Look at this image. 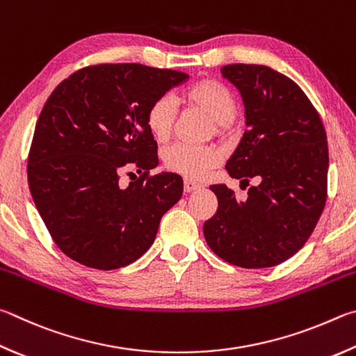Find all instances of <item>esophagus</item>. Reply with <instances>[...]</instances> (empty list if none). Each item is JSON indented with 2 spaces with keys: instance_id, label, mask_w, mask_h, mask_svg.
Returning <instances> with one entry per match:
<instances>
[{
  "instance_id": "34e87169",
  "label": "esophagus",
  "mask_w": 356,
  "mask_h": 356,
  "mask_svg": "<svg viewBox=\"0 0 356 356\" xmlns=\"http://www.w3.org/2000/svg\"><path fill=\"white\" fill-rule=\"evenodd\" d=\"M200 184H197V182H193L191 179H185L184 180V190H185V193H191V191H195V190H199L200 188Z\"/></svg>"
}]
</instances>
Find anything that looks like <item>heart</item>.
<instances>
[{
    "instance_id": "b5f03b06",
    "label": "heart",
    "mask_w": 356,
    "mask_h": 356,
    "mask_svg": "<svg viewBox=\"0 0 356 356\" xmlns=\"http://www.w3.org/2000/svg\"><path fill=\"white\" fill-rule=\"evenodd\" d=\"M185 106L199 108L215 121L218 132H222L235 121L238 104L235 96L221 82L202 79L191 86L182 96ZM177 122V104L171 95H161L146 111V124L159 141L170 138ZM221 160V152L213 146L174 143L163 151L168 170L188 179H204Z\"/></svg>"
}]
</instances>
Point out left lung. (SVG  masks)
<instances>
[{"label":"left lung","mask_w":356,"mask_h":356,"mask_svg":"<svg viewBox=\"0 0 356 356\" xmlns=\"http://www.w3.org/2000/svg\"><path fill=\"white\" fill-rule=\"evenodd\" d=\"M221 73L240 90L248 126L225 170L241 188L250 179L257 185L241 199L224 184L211 185L218 210L204 236L224 261L270 268L302 249L325 207V129L302 88L279 71L232 63Z\"/></svg>","instance_id":"8db88e82"}]
</instances>
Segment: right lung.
I'll use <instances>...</instances> for the list:
<instances>
[{
	"label": "right lung",
	"instance_id": "obj_1",
	"mask_svg": "<svg viewBox=\"0 0 356 356\" xmlns=\"http://www.w3.org/2000/svg\"><path fill=\"white\" fill-rule=\"evenodd\" d=\"M188 77L140 63H99L77 70L49 95L32 137L28 184L51 238L71 260L112 270L151 248L184 180L149 174L159 157L146 111ZM127 167L140 176L121 189L119 172Z\"/></svg>",
	"mask_w": 356,
	"mask_h": 356
}]
</instances>
